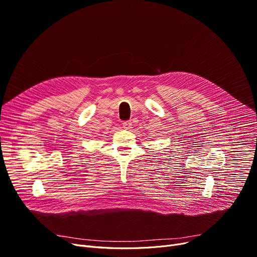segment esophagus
<instances>
[{
    "label": "esophagus",
    "mask_w": 257,
    "mask_h": 257,
    "mask_svg": "<svg viewBox=\"0 0 257 257\" xmlns=\"http://www.w3.org/2000/svg\"><path fill=\"white\" fill-rule=\"evenodd\" d=\"M131 126H132V121L131 120H126V121H124V123H123V127L125 129H127V130L131 129L132 128Z\"/></svg>",
    "instance_id": "1"
}]
</instances>
